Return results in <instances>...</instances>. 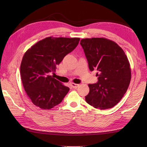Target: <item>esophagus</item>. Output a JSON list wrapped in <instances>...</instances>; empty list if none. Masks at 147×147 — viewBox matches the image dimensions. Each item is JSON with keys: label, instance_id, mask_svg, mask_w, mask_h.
Masks as SVG:
<instances>
[{"label": "esophagus", "instance_id": "34e87169", "mask_svg": "<svg viewBox=\"0 0 147 147\" xmlns=\"http://www.w3.org/2000/svg\"><path fill=\"white\" fill-rule=\"evenodd\" d=\"M71 86L74 89H76L77 88H78L79 87V84H74V83H71Z\"/></svg>", "mask_w": 147, "mask_h": 147}]
</instances>
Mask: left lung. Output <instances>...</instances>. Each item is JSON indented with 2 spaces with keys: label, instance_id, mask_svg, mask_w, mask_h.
Masks as SVG:
<instances>
[{
  "label": "left lung",
  "instance_id": "8db88e82",
  "mask_svg": "<svg viewBox=\"0 0 147 147\" xmlns=\"http://www.w3.org/2000/svg\"><path fill=\"white\" fill-rule=\"evenodd\" d=\"M80 45L90 71H97L98 82L89 84L86 101L94 108H113L126 93L131 80L127 56L115 42L104 38L82 39Z\"/></svg>",
  "mask_w": 147,
  "mask_h": 147
}]
</instances>
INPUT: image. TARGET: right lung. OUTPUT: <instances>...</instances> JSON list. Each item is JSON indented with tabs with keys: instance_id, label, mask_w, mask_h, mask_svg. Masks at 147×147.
Returning a JSON list of instances; mask_svg holds the SVG:
<instances>
[{
	"instance_id": "add662e5",
	"label": "right lung",
	"mask_w": 147,
	"mask_h": 147,
	"mask_svg": "<svg viewBox=\"0 0 147 147\" xmlns=\"http://www.w3.org/2000/svg\"><path fill=\"white\" fill-rule=\"evenodd\" d=\"M80 38L48 37L38 41L24 53L21 76L24 90L35 106L50 109L60 104L69 91L50 75L67 54L78 45Z\"/></svg>"
}]
</instances>
